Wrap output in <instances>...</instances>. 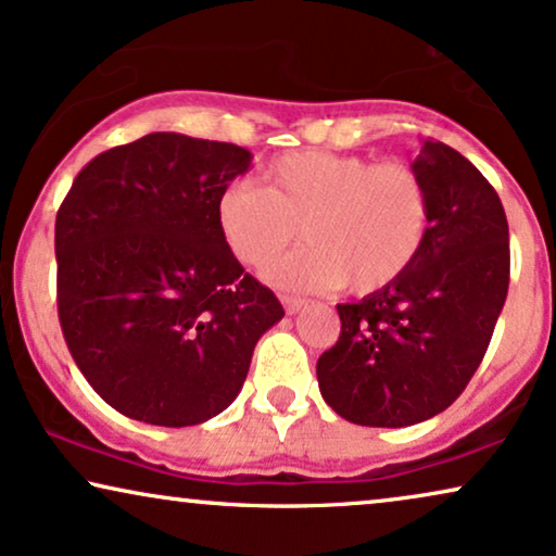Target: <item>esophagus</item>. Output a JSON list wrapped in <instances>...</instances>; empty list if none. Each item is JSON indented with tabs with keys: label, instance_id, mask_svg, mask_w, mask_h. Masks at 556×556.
<instances>
[{
	"label": "esophagus",
	"instance_id": "34e87169",
	"mask_svg": "<svg viewBox=\"0 0 556 556\" xmlns=\"http://www.w3.org/2000/svg\"><path fill=\"white\" fill-rule=\"evenodd\" d=\"M283 308L286 314H299V311L306 306V299H301V295H283Z\"/></svg>",
	"mask_w": 556,
	"mask_h": 556
}]
</instances>
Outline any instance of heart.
Here are the masks:
<instances>
[{"label":"heart","mask_w":556,"mask_h":556,"mask_svg":"<svg viewBox=\"0 0 556 556\" xmlns=\"http://www.w3.org/2000/svg\"><path fill=\"white\" fill-rule=\"evenodd\" d=\"M215 210L227 248L250 268L270 263L301 227L306 245L265 270L283 288L375 293L420 257L430 232V192L413 166L331 151L273 159L261 187L232 181Z\"/></svg>","instance_id":"obj_1"}]
</instances>
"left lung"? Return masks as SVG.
<instances>
[{"instance_id": "left-lung-1", "label": "left lung", "mask_w": 556, "mask_h": 556, "mask_svg": "<svg viewBox=\"0 0 556 556\" xmlns=\"http://www.w3.org/2000/svg\"><path fill=\"white\" fill-rule=\"evenodd\" d=\"M413 169L430 192L428 242L390 286L339 303V341L316 364L326 405L367 428H405L451 407L508 293V223L496 189L443 141H425Z\"/></svg>"}]
</instances>
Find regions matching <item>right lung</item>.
<instances>
[{
	"label": "right lung",
	"mask_w": 556,
	"mask_h": 556,
	"mask_svg": "<svg viewBox=\"0 0 556 556\" xmlns=\"http://www.w3.org/2000/svg\"><path fill=\"white\" fill-rule=\"evenodd\" d=\"M250 159L156 131L98 154L60 204V329L88 384L131 420L187 428L223 413L283 318L217 225V197Z\"/></svg>",
	"instance_id": "right-lung-1"
}]
</instances>
